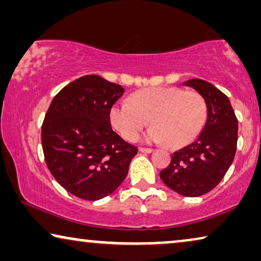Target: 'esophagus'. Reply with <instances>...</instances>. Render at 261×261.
<instances>
[{"instance_id":"34e87169","label":"esophagus","mask_w":261,"mask_h":261,"mask_svg":"<svg viewBox=\"0 0 261 261\" xmlns=\"http://www.w3.org/2000/svg\"><path fill=\"white\" fill-rule=\"evenodd\" d=\"M139 151H140L141 153H152L153 149L152 148H145V147H140L139 148Z\"/></svg>"}]
</instances>
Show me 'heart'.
<instances>
[{
    "label": "heart",
    "instance_id": "b5f03b06",
    "mask_svg": "<svg viewBox=\"0 0 261 261\" xmlns=\"http://www.w3.org/2000/svg\"><path fill=\"white\" fill-rule=\"evenodd\" d=\"M206 106L201 95L178 88H149L134 92L128 101H119L109 112L110 123L126 140L133 141L146 122L152 124L141 139L148 144L167 141L181 146L201 132Z\"/></svg>",
    "mask_w": 261,
    "mask_h": 261
}]
</instances>
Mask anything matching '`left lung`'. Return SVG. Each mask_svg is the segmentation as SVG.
I'll return each mask as SVG.
<instances>
[{
  "instance_id": "obj_1",
  "label": "left lung",
  "mask_w": 261,
  "mask_h": 261,
  "mask_svg": "<svg viewBox=\"0 0 261 261\" xmlns=\"http://www.w3.org/2000/svg\"><path fill=\"white\" fill-rule=\"evenodd\" d=\"M204 99L206 119L194 142L178 149L160 171L163 183L185 197H198L220 183L234 160L238 120L229 98L212 83L198 78L181 83Z\"/></svg>"
}]
</instances>
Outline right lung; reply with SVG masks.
<instances>
[{"instance_id":"add662e5","label":"right lung","mask_w":261,"mask_h":261,"mask_svg":"<svg viewBox=\"0 0 261 261\" xmlns=\"http://www.w3.org/2000/svg\"><path fill=\"white\" fill-rule=\"evenodd\" d=\"M120 84L87 74L52 99L41 128L45 162L55 179L76 197L113 194L138 153L112 128L109 112L123 95Z\"/></svg>"}]
</instances>
